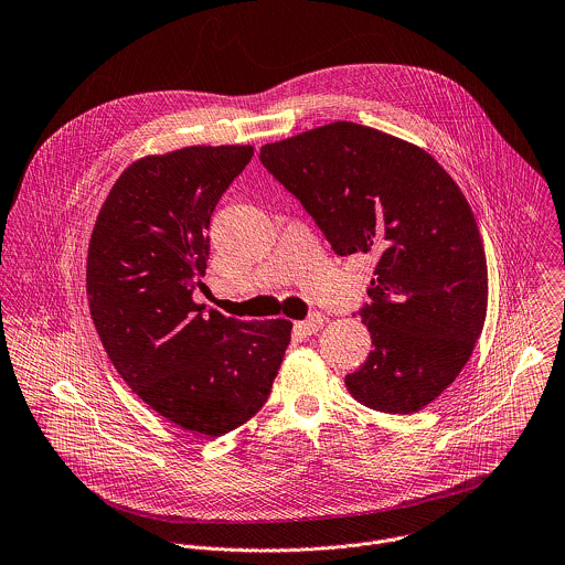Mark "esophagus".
<instances>
[{
  "instance_id": "34e87169",
  "label": "esophagus",
  "mask_w": 565,
  "mask_h": 565,
  "mask_svg": "<svg viewBox=\"0 0 565 565\" xmlns=\"http://www.w3.org/2000/svg\"><path fill=\"white\" fill-rule=\"evenodd\" d=\"M321 328H323V315H321V312H312L308 319H303V321L297 323V330L303 332V334H315V332H319Z\"/></svg>"
}]
</instances>
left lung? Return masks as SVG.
<instances>
[{
    "instance_id": "left-lung-1",
    "label": "left lung",
    "mask_w": 565,
    "mask_h": 565,
    "mask_svg": "<svg viewBox=\"0 0 565 565\" xmlns=\"http://www.w3.org/2000/svg\"><path fill=\"white\" fill-rule=\"evenodd\" d=\"M259 160L341 257L372 253L370 303L354 317L374 350L345 376L370 409L414 414L462 372L482 334L489 277L471 206L420 147L356 122L264 145Z\"/></svg>"
}]
</instances>
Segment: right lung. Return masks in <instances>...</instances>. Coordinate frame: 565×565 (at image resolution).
Masks as SVG:
<instances>
[{
	"instance_id": "obj_1",
	"label": "right lung",
	"mask_w": 565,
	"mask_h": 565,
	"mask_svg": "<svg viewBox=\"0 0 565 565\" xmlns=\"http://www.w3.org/2000/svg\"><path fill=\"white\" fill-rule=\"evenodd\" d=\"M248 145L184 147L129 164L96 217L87 301L122 381L162 418L217 438L253 418L290 343L286 319L242 321L193 301L211 215Z\"/></svg>"
}]
</instances>
